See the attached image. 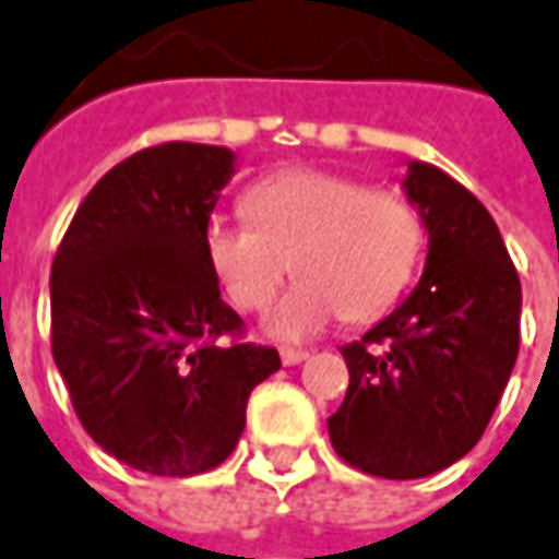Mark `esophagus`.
Returning <instances> with one entry per match:
<instances>
[{"label": "esophagus", "instance_id": "34e87169", "mask_svg": "<svg viewBox=\"0 0 559 559\" xmlns=\"http://www.w3.org/2000/svg\"><path fill=\"white\" fill-rule=\"evenodd\" d=\"M308 357V350H293V347H284L281 350V362L284 366H296V362H302Z\"/></svg>", "mask_w": 559, "mask_h": 559}]
</instances>
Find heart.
I'll return each mask as SVG.
<instances>
[{"mask_svg": "<svg viewBox=\"0 0 559 559\" xmlns=\"http://www.w3.org/2000/svg\"><path fill=\"white\" fill-rule=\"evenodd\" d=\"M251 224L212 217L205 260L241 311H263L278 342H308L342 318L372 320L396 306L424 251V217L405 193L372 190L323 169L275 171L245 193Z\"/></svg>", "mask_w": 559, "mask_h": 559, "instance_id": "heart-1", "label": "heart"}]
</instances>
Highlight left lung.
I'll use <instances>...</instances> for the list:
<instances>
[{
  "label": "left lung",
  "instance_id": "1",
  "mask_svg": "<svg viewBox=\"0 0 559 559\" xmlns=\"http://www.w3.org/2000/svg\"><path fill=\"white\" fill-rule=\"evenodd\" d=\"M402 190L427 229L424 275L362 342L342 347L350 384L326 420L335 454L393 481L469 454L521 345V278L490 212L420 159Z\"/></svg>",
  "mask_w": 559,
  "mask_h": 559
}]
</instances>
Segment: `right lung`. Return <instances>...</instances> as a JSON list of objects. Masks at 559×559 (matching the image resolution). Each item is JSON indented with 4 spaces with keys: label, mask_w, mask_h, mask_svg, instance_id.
Here are the masks:
<instances>
[{
    "label": "right lung",
    "mask_w": 559,
    "mask_h": 559,
    "mask_svg": "<svg viewBox=\"0 0 559 559\" xmlns=\"http://www.w3.org/2000/svg\"><path fill=\"white\" fill-rule=\"evenodd\" d=\"M233 175L229 147H144L90 190L53 257V362L90 439L139 472L221 466L251 390L281 369L275 347L221 342L241 318L202 236Z\"/></svg>",
    "instance_id": "obj_1"
}]
</instances>
